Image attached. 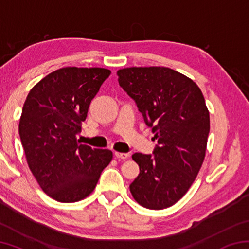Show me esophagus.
<instances>
[{"label":"esophagus","mask_w":249,"mask_h":249,"mask_svg":"<svg viewBox=\"0 0 249 249\" xmlns=\"http://www.w3.org/2000/svg\"><path fill=\"white\" fill-rule=\"evenodd\" d=\"M114 156H115V158L116 159H126L128 157V154H125V153H119V151H115V154H114Z\"/></svg>","instance_id":"34e87169"}]
</instances>
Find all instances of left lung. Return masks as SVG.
Wrapping results in <instances>:
<instances>
[{"label":"left lung","instance_id":"8db88e82","mask_svg":"<svg viewBox=\"0 0 249 249\" xmlns=\"http://www.w3.org/2000/svg\"><path fill=\"white\" fill-rule=\"evenodd\" d=\"M117 77L158 142L154 156H132L140 175L130 193L144 208H169L188 192L204 161L210 132L204 96L193 80L166 67H130L117 70Z\"/></svg>","mask_w":249,"mask_h":249}]
</instances>
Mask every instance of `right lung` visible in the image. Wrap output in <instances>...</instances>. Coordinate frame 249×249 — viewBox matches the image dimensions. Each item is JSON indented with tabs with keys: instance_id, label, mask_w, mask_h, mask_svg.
Returning a JSON list of instances; mask_svg holds the SVG:
<instances>
[{
	"instance_id": "1",
	"label": "right lung",
	"mask_w": 249,
	"mask_h": 249,
	"mask_svg": "<svg viewBox=\"0 0 249 249\" xmlns=\"http://www.w3.org/2000/svg\"><path fill=\"white\" fill-rule=\"evenodd\" d=\"M111 74L104 68L66 67L29 91L18 132L27 165L48 196L64 203L86 199L113 158L108 149L79 144L92 99Z\"/></svg>"
}]
</instances>
